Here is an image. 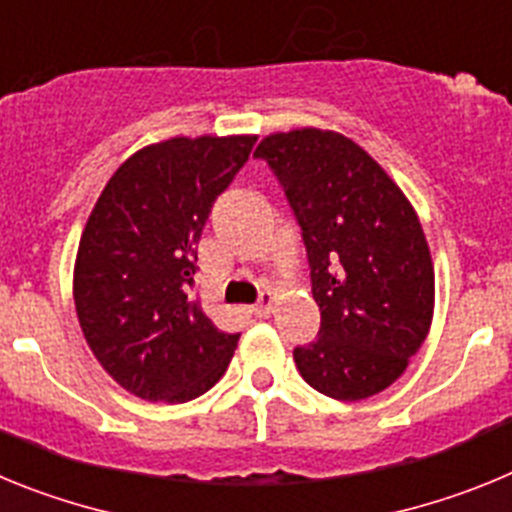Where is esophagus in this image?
<instances>
[{"mask_svg": "<svg viewBox=\"0 0 512 512\" xmlns=\"http://www.w3.org/2000/svg\"><path fill=\"white\" fill-rule=\"evenodd\" d=\"M274 302H277L274 292H261L259 302L251 307V312L256 315V318H269L271 312H274Z\"/></svg>", "mask_w": 512, "mask_h": 512, "instance_id": "1", "label": "esophagus"}]
</instances>
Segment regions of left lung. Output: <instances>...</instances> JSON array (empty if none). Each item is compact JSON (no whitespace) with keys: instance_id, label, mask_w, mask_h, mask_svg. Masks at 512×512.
<instances>
[{"instance_id":"1","label":"left lung","mask_w":512,"mask_h":512,"mask_svg":"<svg viewBox=\"0 0 512 512\" xmlns=\"http://www.w3.org/2000/svg\"><path fill=\"white\" fill-rule=\"evenodd\" d=\"M253 156L274 171L300 223L320 307L318 338L295 348L302 379L343 402L387 390L433 318V261L413 205L333 130L266 135Z\"/></svg>"}]
</instances>
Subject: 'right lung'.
<instances>
[{
    "label": "right lung",
    "mask_w": 512,
    "mask_h": 512,
    "mask_svg": "<svg viewBox=\"0 0 512 512\" xmlns=\"http://www.w3.org/2000/svg\"><path fill=\"white\" fill-rule=\"evenodd\" d=\"M256 135L171 138L112 174L81 233L74 302L92 354L148 402H189L228 369L241 333L192 300L197 243Z\"/></svg>",
    "instance_id": "right-lung-1"
}]
</instances>
